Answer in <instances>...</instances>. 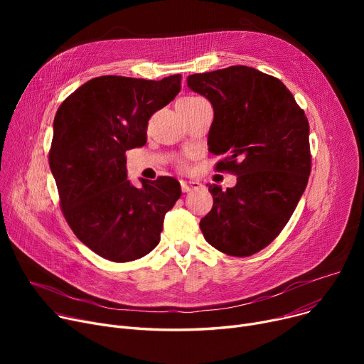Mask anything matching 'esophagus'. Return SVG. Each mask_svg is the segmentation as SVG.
Here are the masks:
<instances>
[{"label": "esophagus", "mask_w": 364, "mask_h": 364, "mask_svg": "<svg viewBox=\"0 0 364 364\" xmlns=\"http://www.w3.org/2000/svg\"><path fill=\"white\" fill-rule=\"evenodd\" d=\"M180 186H181V190L184 193H188V192H192V190L202 187V184L199 181H186V180H181Z\"/></svg>", "instance_id": "obj_1"}]
</instances>
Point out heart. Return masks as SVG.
Returning a JSON list of instances; mask_svg holds the SVG:
<instances>
[{
	"instance_id": "1",
	"label": "heart",
	"mask_w": 364,
	"mask_h": 364,
	"mask_svg": "<svg viewBox=\"0 0 364 364\" xmlns=\"http://www.w3.org/2000/svg\"><path fill=\"white\" fill-rule=\"evenodd\" d=\"M200 100H202L200 97H192V95H190V97L181 99L178 103H196V102H200Z\"/></svg>"
}]
</instances>
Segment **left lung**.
<instances>
[{
  "label": "left lung",
  "mask_w": 364,
  "mask_h": 364,
  "mask_svg": "<svg viewBox=\"0 0 364 364\" xmlns=\"http://www.w3.org/2000/svg\"><path fill=\"white\" fill-rule=\"evenodd\" d=\"M187 85L214 107L208 146L224 155L215 169L237 176L225 192L209 186L200 230L215 250L251 257L279 236L307 187L309 119L280 80L250 66L190 75Z\"/></svg>",
  "instance_id": "8db88e82"
}]
</instances>
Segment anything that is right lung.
Here are the masks:
<instances>
[{"label":"right lung","mask_w":364,"mask_h":364,"mask_svg":"<svg viewBox=\"0 0 364 364\" xmlns=\"http://www.w3.org/2000/svg\"><path fill=\"white\" fill-rule=\"evenodd\" d=\"M181 75L161 81L106 75L75 90L57 110L48 153L62 213L92 252L139 259L161 240L164 217L181 196L172 177L127 180L125 151L147 141V122L176 99Z\"/></svg>","instance_id":"obj_1"}]
</instances>
